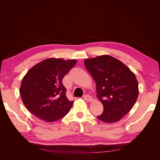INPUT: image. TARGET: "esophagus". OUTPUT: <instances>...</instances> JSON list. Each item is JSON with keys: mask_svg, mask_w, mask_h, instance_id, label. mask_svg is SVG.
<instances>
[{"mask_svg": "<svg viewBox=\"0 0 160 160\" xmlns=\"http://www.w3.org/2000/svg\"><path fill=\"white\" fill-rule=\"evenodd\" d=\"M83 99L85 101H86L87 102H91L93 101V98L89 95H85L83 96Z\"/></svg>", "mask_w": 160, "mask_h": 160, "instance_id": "34e87169", "label": "esophagus"}]
</instances>
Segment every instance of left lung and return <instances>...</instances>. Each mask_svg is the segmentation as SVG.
<instances>
[{
  "label": "left lung",
  "instance_id": "8db88e82",
  "mask_svg": "<svg viewBox=\"0 0 160 160\" xmlns=\"http://www.w3.org/2000/svg\"><path fill=\"white\" fill-rule=\"evenodd\" d=\"M96 83L97 97L103 105L97 116L105 123H115L123 118L136 102L138 82L135 74L122 61L104 55L84 61Z\"/></svg>",
  "mask_w": 160,
  "mask_h": 160
}]
</instances>
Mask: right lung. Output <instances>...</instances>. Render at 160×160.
<instances>
[{"mask_svg": "<svg viewBox=\"0 0 160 160\" xmlns=\"http://www.w3.org/2000/svg\"><path fill=\"white\" fill-rule=\"evenodd\" d=\"M76 62L75 59L49 58L28 71L22 80L20 94L31 113L46 122L66 115L73 101L67 99L62 79Z\"/></svg>", "mask_w": 160, "mask_h": 160, "instance_id": "obj_1", "label": "right lung"}]
</instances>
